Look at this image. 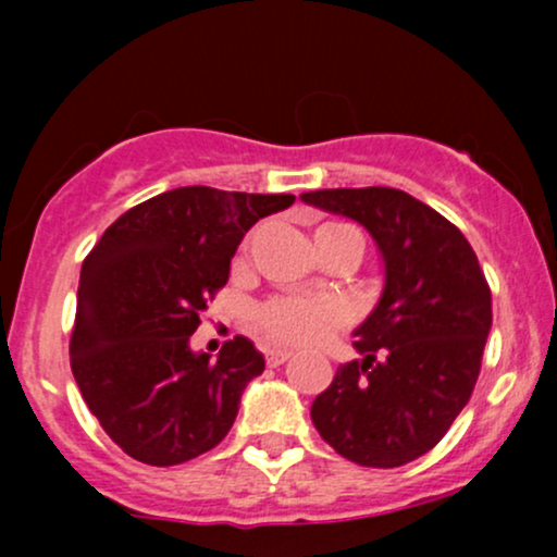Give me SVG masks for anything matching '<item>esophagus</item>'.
<instances>
[{
  "label": "esophagus",
  "mask_w": 557,
  "mask_h": 557,
  "mask_svg": "<svg viewBox=\"0 0 557 557\" xmlns=\"http://www.w3.org/2000/svg\"><path fill=\"white\" fill-rule=\"evenodd\" d=\"M290 356H293L290 350L285 348H270L267 350V363H270V367H280V363H285Z\"/></svg>",
  "instance_id": "esophagus-1"
}]
</instances>
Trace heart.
<instances>
[{"label": "heart", "instance_id": "1", "mask_svg": "<svg viewBox=\"0 0 557 557\" xmlns=\"http://www.w3.org/2000/svg\"><path fill=\"white\" fill-rule=\"evenodd\" d=\"M330 235H343V238L354 240L356 251L361 257L363 238L356 227L337 225V222H327L319 225L314 238H330ZM257 327L264 337L280 345H306L317 341L330 324H335L337 309L332 304H322V300H306V298H272L264 306L257 309Z\"/></svg>", "mask_w": 557, "mask_h": 557}]
</instances>
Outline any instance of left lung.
I'll return each instance as SVG.
<instances>
[{"mask_svg":"<svg viewBox=\"0 0 557 557\" xmlns=\"http://www.w3.org/2000/svg\"><path fill=\"white\" fill-rule=\"evenodd\" d=\"M300 201L367 227L385 287L311 403L324 443L348 461L395 469L430 453L474 393L492 327L490 285L463 233L398 188H327Z\"/></svg>","mask_w":557,"mask_h":557,"instance_id":"left-lung-1","label":"left lung"}]
</instances>
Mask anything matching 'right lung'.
Instances as JSON below:
<instances>
[{
    "label": "right lung",
    "instance_id": "right-lung-1",
    "mask_svg": "<svg viewBox=\"0 0 557 557\" xmlns=\"http://www.w3.org/2000/svg\"><path fill=\"white\" fill-rule=\"evenodd\" d=\"M293 201L185 185L127 209L83 261L70 367L88 411L131 458L177 466L225 440L264 356L238 335L212 359L190 335L243 235Z\"/></svg>",
    "mask_w": 557,
    "mask_h": 557
}]
</instances>
